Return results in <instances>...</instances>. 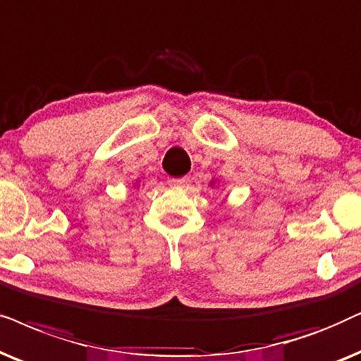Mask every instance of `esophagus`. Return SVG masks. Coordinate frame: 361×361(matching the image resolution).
Segmentation results:
<instances>
[{
    "label": "esophagus",
    "mask_w": 361,
    "mask_h": 361,
    "mask_svg": "<svg viewBox=\"0 0 361 361\" xmlns=\"http://www.w3.org/2000/svg\"><path fill=\"white\" fill-rule=\"evenodd\" d=\"M171 183L175 186H186L190 183V176H181V178H173Z\"/></svg>",
    "instance_id": "34e87169"
}]
</instances>
